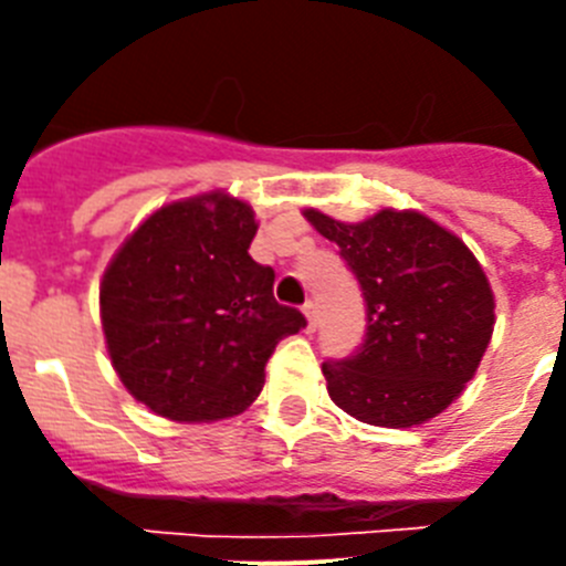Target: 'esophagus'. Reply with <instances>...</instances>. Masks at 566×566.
Listing matches in <instances>:
<instances>
[{"label": "esophagus", "mask_w": 566, "mask_h": 566, "mask_svg": "<svg viewBox=\"0 0 566 566\" xmlns=\"http://www.w3.org/2000/svg\"><path fill=\"white\" fill-rule=\"evenodd\" d=\"M303 314H306L308 319V332H314V328H317V303H314V300H306V303H303Z\"/></svg>", "instance_id": "obj_1"}]
</instances>
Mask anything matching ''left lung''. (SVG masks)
I'll use <instances>...</instances> for the list:
<instances>
[{
  "instance_id": "left-lung-1",
  "label": "left lung",
  "mask_w": 566,
  "mask_h": 566,
  "mask_svg": "<svg viewBox=\"0 0 566 566\" xmlns=\"http://www.w3.org/2000/svg\"><path fill=\"white\" fill-rule=\"evenodd\" d=\"M359 283L365 337L326 359L328 394L345 413L382 428H411L442 413L476 374L493 334V292L457 234L419 212L339 223L306 212Z\"/></svg>"
}]
</instances>
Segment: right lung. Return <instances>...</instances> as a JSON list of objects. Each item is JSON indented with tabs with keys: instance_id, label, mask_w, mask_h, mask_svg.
I'll return each instance as SVG.
<instances>
[{
	"instance_id": "1",
	"label": "right lung",
	"mask_w": 566,
	"mask_h": 566,
	"mask_svg": "<svg viewBox=\"0 0 566 566\" xmlns=\"http://www.w3.org/2000/svg\"><path fill=\"white\" fill-rule=\"evenodd\" d=\"M258 223L227 195L147 218L109 263L102 323L115 371L175 422L234 417L266 382L280 339L306 317L274 300V269L249 254Z\"/></svg>"
}]
</instances>
